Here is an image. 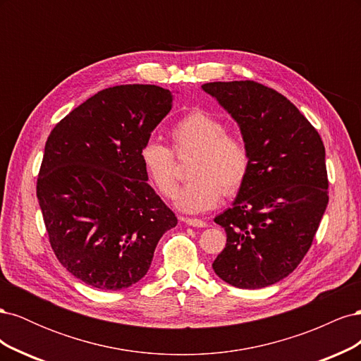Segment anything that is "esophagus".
<instances>
[{"label": "esophagus", "mask_w": 361, "mask_h": 361, "mask_svg": "<svg viewBox=\"0 0 361 361\" xmlns=\"http://www.w3.org/2000/svg\"><path fill=\"white\" fill-rule=\"evenodd\" d=\"M182 221L192 227H207V223L204 220H199V218H182Z\"/></svg>", "instance_id": "obj_1"}]
</instances>
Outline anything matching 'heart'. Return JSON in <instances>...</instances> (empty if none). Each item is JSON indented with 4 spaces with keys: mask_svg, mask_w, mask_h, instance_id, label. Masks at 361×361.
<instances>
[{
    "mask_svg": "<svg viewBox=\"0 0 361 361\" xmlns=\"http://www.w3.org/2000/svg\"><path fill=\"white\" fill-rule=\"evenodd\" d=\"M173 150L157 140L140 149L141 164L155 188L167 199L177 194L178 178L174 153L195 151L190 173L195 178L178 195V207L185 212H204L243 187L250 169L245 141L227 133L223 120L204 110L182 116L170 129Z\"/></svg>",
    "mask_w": 361,
    "mask_h": 361,
    "instance_id": "b5f03b06",
    "label": "heart"
}]
</instances>
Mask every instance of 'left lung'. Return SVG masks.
<instances>
[{
	"label": "left lung",
	"mask_w": 361,
	"mask_h": 361,
	"mask_svg": "<svg viewBox=\"0 0 361 361\" xmlns=\"http://www.w3.org/2000/svg\"><path fill=\"white\" fill-rule=\"evenodd\" d=\"M241 128L248 174L233 206L215 216L227 243L216 276L241 289L288 277L312 247L329 204L325 147L318 130L288 97L256 81L206 82Z\"/></svg>",
	"instance_id": "obj_1"
}]
</instances>
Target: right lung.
<instances>
[{"label": "right lung", "mask_w": 361, "mask_h": 361, "mask_svg": "<svg viewBox=\"0 0 361 361\" xmlns=\"http://www.w3.org/2000/svg\"><path fill=\"white\" fill-rule=\"evenodd\" d=\"M171 110L150 84L97 92L54 126L37 200L54 255L96 289L118 290L146 276L161 236L178 218L146 182L140 149Z\"/></svg>", "instance_id": "right-lung-1"}]
</instances>
